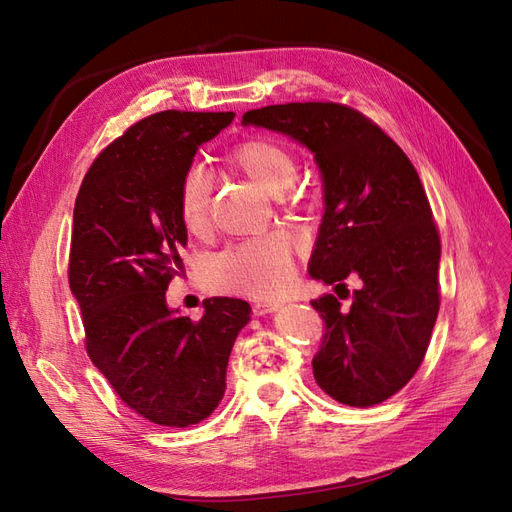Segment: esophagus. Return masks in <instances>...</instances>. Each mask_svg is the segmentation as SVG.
Instances as JSON below:
<instances>
[{"instance_id":"obj_1","label":"esophagus","mask_w":512,"mask_h":512,"mask_svg":"<svg viewBox=\"0 0 512 512\" xmlns=\"http://www.w3.org/2000/svg\"><path fill=\"white\" fill-rule=\"evenodd\" d=\"M275 309H280V303H271V301H258L252 305V312L254 316H265L275 312Z\"/></svg>"}]
</instances>
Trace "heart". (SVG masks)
I'll use <instances>...</instances> for the list:
<instances>
[{
    "instance_id": "b5f03b06",
    "label": "heart",
    "mask_w": 512,
    "mask_h": 512,
    "mask_svg": "<svg viewBox=\"0 0 512 512\" xmlns=\"http://www.w3.org/2000/svg\"><path fill=\"white\" fill-rule=\"evenodd\" d=\"M226 164L235 173L254 181L262 192L275 196L277 205L290 209L303 203L305 194L294 185L299 166L282 143L252 136L226 153ZM179 218L192 237L209 232L211 183L200 168H190L179 183ZM292 275V247L282 232H267L226 247L209 258L205 280L211 290L271 299L280 294Z\"/></svg>"
}]
</instances>
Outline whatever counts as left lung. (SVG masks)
I'll use <instances>...</instances> for the list:
<instances>
[{
  "mask_svg": "<svg viewBox=\"0 0 512 512\" xmlns=\"http://www.w3.org/2000/svg\"><path fill=\"white\" fill-rule=\"evenodd\" d=\"M243 123L314 153L324 215L309 275L351 299L312 301L324 320L314 378L339 404H382L421 367L440 309V232L416 168L378 123L346 104L262 106ZM348 276L362 282L352 295Z\"/></svg>",
  "mask_w": 512,
  "mask_h": 512,
  "instance_id": "1",
  "label": "left lung"
}]
</instances>
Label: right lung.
Here are the masks:
<instances>
[{"instance_id":"add662e5","label":"right lung","mask_w":512,"mask_h":512,"mask_svg":"<svg viewBox=\"0 0 512 512\" xmlns=\"http://www.w3.org/2000/svg\"><path fill=\"white\" fill-rule=\"evenodd\" d=\"M232 119L162 111L136 121L102 149L76 196L68 280L85 350L123 404L162 427L196 425L218 408L232 344L250 322L241 299H207L200 320L166 305L188 243L179 183Z\"/></svg>"}]
</instances>
